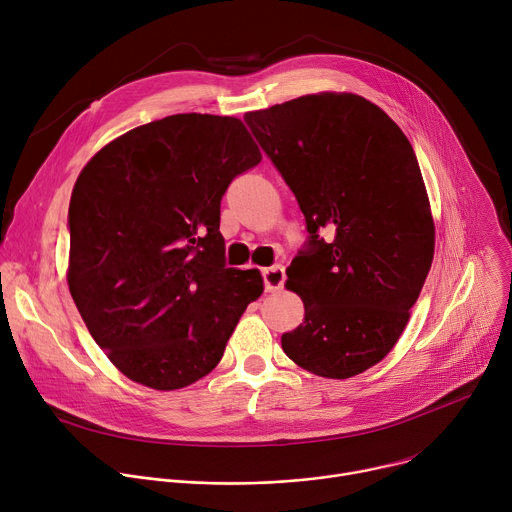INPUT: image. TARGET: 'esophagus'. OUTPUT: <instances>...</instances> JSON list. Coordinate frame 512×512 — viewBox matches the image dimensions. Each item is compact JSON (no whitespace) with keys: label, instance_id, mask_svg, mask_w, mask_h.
<instances>
[{"label":"esophagus","instance_id":"1","mask_svg":"<svg viewBox=\"0 0 512 512\" xmlns=\"http://www.w3.org/2000/svg\"><path fill=\"white\" fill-rule=\"evenodd\" d=\"M263 285H265V291H269V294H273V291H279L285 283V271L281 265H275V267H267L263 269Z\"/></svg>","mask_w":512,"mask_h":512}]
</instances>
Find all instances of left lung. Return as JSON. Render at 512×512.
<instances>
[{
	"mask_svg": "<svg viewBox=\"0 0 512 512\" xmlns=\"http://www.w3.org/2000/svg\"><path fill=\"white\" fill-rule=\"evenodd\" d=\"M245 123L310 233L287 267L304 324L281 348L318 377H354L395 346L431 267L435 231L415 152L383 109L350 93L306 95Z\"/></svg>",
	"mask_w": 512,
	"mask_h": 512,
	"instance_id": "obj_1",
	"label": "left lung"
}]
</instances>
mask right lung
<instances>
[{
	"label": "right lung",
	"mask_w": 512,
	"mask_h": 512,
	"mask_svg": "<svg viewBox=\"0 0 512 512\" xmlns=\"http://www.w3.org/2000/svg\"><path fill=\"white\" fill-rule=\"evenodd\" d=\"M261 154L235 117L180 113L139 125L85 166L68 208V287L115 367L182 389L223 358L263 294L257 269L227 267L221 200Z\"/></svg>",
	"instance_id": "1"
}]
</instances>
